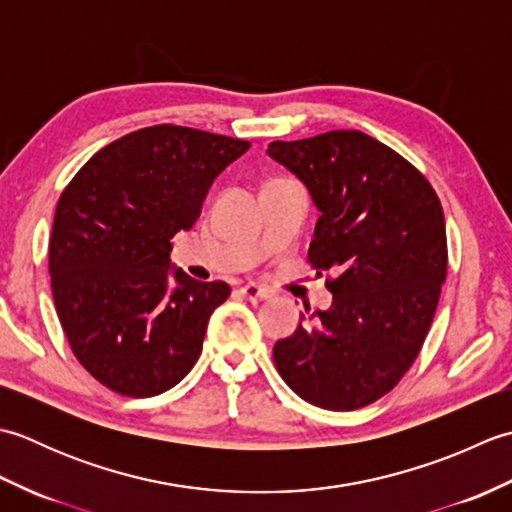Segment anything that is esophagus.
Segmentation results:
<instances>
[{"label": "esophagus", "instance_id": "esophagus-1", "mask_svg": "<svg viewBox=\"0 0 512 512\" xmlns=\"http://www.w3.org/2000/svg\"><path fill=\"white\" fill-rule=\"evenodd\" d=\"M239 295L248 301H266L270 297V290L257 286V284H246L239 288Z\"/></svg>", "mask_w": 512, "mask_h": 512}]
</instances>
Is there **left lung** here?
Wrapping results in <instances>:
<instances>
[{
  "mask_svg": "<svg viewBox=\"0 0 512 512\" xmlns=\"http://www.w3.org/2000/svg\"><path fill=\"white\" fill-rule=\"evenodd\" d=\"M266 154L306 184L321 213L308 257L336 273L332 306L306 308L275 343V365L310 405L365 407L398 385L431 328L447 279L442 204L416 167L354 129L277 140Z\"/></svg>",
  "mask_w": 512,
  "mask_h": 512,
  "instance_id": "8db88e82",
  "label": "left lung"
}]
</instances>
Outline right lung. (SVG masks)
<instances>
[{
    "label": "right lung",
    "instance_id": "1",
    "mask_svg": "<svg viewBox=\"0 0 512 512\" xmlns=\"http://www.w3.org/2000/svg\"><path fill=\"white\" fill-rule=\"evenodd\" d=\"M250 143L178 125L114 140L61 193L50 237L52 297L79 363L116 394L149 398L178 385L202 352L224 281L171 264L213 180Z\"/></svg>",
    "mask_w": 512,
    "mask_h": 512
}]
</instances>
